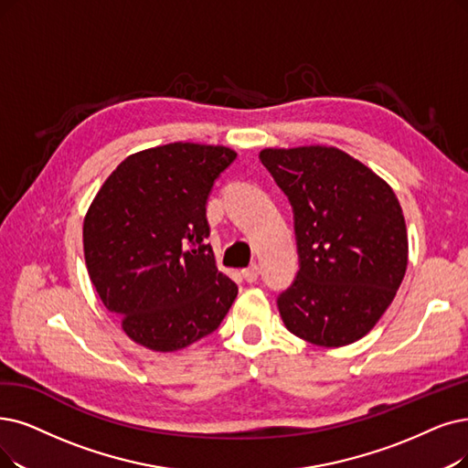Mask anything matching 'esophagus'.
I'll return each mask as SVG.
<instances>
[{
    "label": "esophagus",
    "mask_w": 468,
    "mask_h": 468,
    "mask_svg": "<svg viewBox=\"0 0 468 468\" xmlns=\"http://www.w3.org/2000/svg\"><path fill=\"white\" fill-rule=\"evenodd\" d=\"M259 267L257 265H251V267H248V269H244V272H241V274H244V278L248 280V282H255V280L259 278Z\"/></svg>",
    "instance_id": "esophagus-1"
}]
</instances>
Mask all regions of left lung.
<instances>
[{"instance_id":"1","label":"left lung","mask_w":468,"mask_h":468,"mask_svg":"<svg viewBox=\"0 0 468 468\" xmlns=\"http://www.w3.org/2000/svg\"><path fill=\"white\" fill-rule=\"evenodd\" d=\"M259 159L293 211L299 271L276 299L286 328L314 346L357 342L380 321L407 269L394 190L335 147L263 149Z\"/></svg>"}]
</instances>
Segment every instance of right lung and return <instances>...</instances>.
Masks as SVG:
<instances>
[{"mask_svg": "<svg viewBox=\"0 0 468 468\" xmlns=\"http://www.w3.org/2000/svg\"><path fill=\"white\" fill-rule=\"evenodd\" d=\"M222 145L175 142L126 157L84 218L103 305L136 344L176 351L215 332L238 295L207 241V199L234 163Z\"/></svg>", "mask_w": 468, "mask_h": 468, "instance_id": "1", "label": "right lung"}]
</instances>
